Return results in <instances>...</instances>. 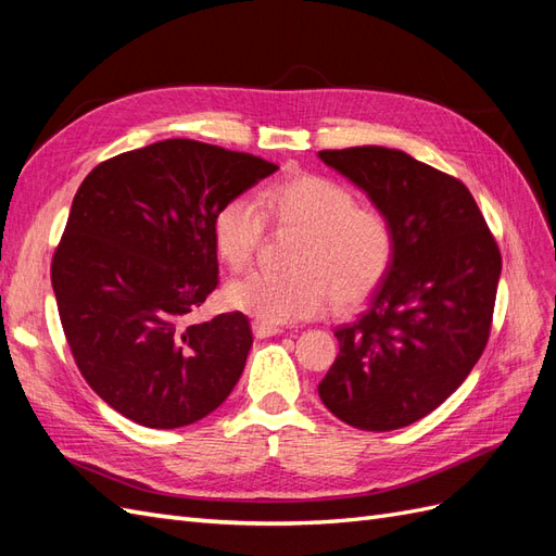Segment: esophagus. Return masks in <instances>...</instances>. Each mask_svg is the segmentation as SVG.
<instances>
[{"label": "esophagus", "mask_w": 556, "mask_h": 556, "mask_svg": "<svg viewBox=\"0 0 556 556\" xmlns=\"http://www.w3.org/2000/svg\"><path fill=\"white\" fill-rule=\"evenodd\" d=\"M281 333V326L277 324H265V321H253V336L255 338H269Z\"/></svg>", "instance_id": "1"}]
</instances>
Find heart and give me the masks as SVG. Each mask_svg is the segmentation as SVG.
Returning <instances> with one entry per match:
<instances>
[{
  "label": "heart",
  "mask_w": 556,
  "mask_h": 556,
  "mask_svg": "<svg viewBox=\"0 0 556 556\" xmlns=\"http://www.w3.org/2000/svg\"><path fill=\"white\" fill-rule=\"evenodd\" d=\"M267 223L301 232L291 249L293 273L253 269L225 287V303L265 324L317 317L333 303L357 307L388 277L396 230L386 211L359 204L345 182L298 174L267 185L255 197L227 199L213 216V247L232 269L258 253Z\"/></svg>",
  "instance_id": "obj_1"
}]
</instances>
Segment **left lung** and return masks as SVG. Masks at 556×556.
Listing matches in <instances>:
<instances>
[{
	"label": "left lung",
	"instance_id": "8db88e82",
	"mask_svg": "<svg viewBox=\"0 0 556 556\" xmlns=\"http://www.w3.org/2000/svg\"><path fill=\"white\" fill-rule=\"evenodd\" d=\"M396 230L388 277L357 321L336 329L340 352L319 382L336 418L400 430L444 404L489 343L501 249L465 182L402 150H321Z\"/></svg>",
	"mask_w": 556,
	"mask_h": 556
}]
</instances>
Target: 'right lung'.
Listing matches in <instances>:
<instances>
[{
	"label": "right lung",
	"mask_w": 556,
	"mask_h": 556,
	"mask_svg": "<svg viewBox=\"0 0 556 556\" xmlns=\"http://www.w3.org/2000/svg\"><path fill=\"white\" fill-rule=\"evenodd\" d=\"M277 168L168 138L101 162L79 185L51 283L79 374L124 418L174 430L237 386L253 345L249 317L190 315L218 287L213 216Z\"/></svg>",
	"instance_id": "obj_1"
}]
</instances>
